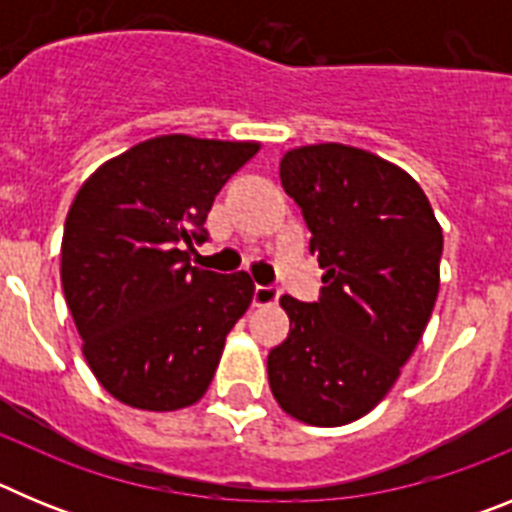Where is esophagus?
Wrapping results in <instances>:
<instances>
[{
    "label": "esophagus",
    "mask_w": 512,
    "mask_h": 512,
    "mask_svg": "<svg viewBox=\"0 0 512 512\" xmlns=\"http://www.w3.org/2000/svg\"><path fill=\"white\" fill-rule=\"evenodd\" d=\"M279 300V289L274 287H256L253 289V305L261 307V305H274Z\"/></svg>",
    "instance_id": "1"
}]
</instances>
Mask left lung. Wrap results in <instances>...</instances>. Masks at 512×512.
Returning a JSON list of instances; mask_svg holds the SVG:
<instances>
[{"label": "left lung", "mask_w": 512, "mask_h": 512, "mask_svg": "<svg viewBox=\"0 0 512 512\" xmlns=\"http://www.w3.org/2000/svg\"><path fill=\"white\" fill-rule=\"evenodd\" d=\"M279 179L325 274L318 302L279 300L289 333L269 351V387L295 420L336 428L377 408L423 338L443 230L413 176L361 148H292Z\"/></svg>", "instance_id": "8db88e82"}]
</instances>
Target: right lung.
Segmentation results:
<instances>
[{"instance_id":"1","label":"right lung","mask_w":512,"mask_h":512,"mask_svg":"<svg viewBox=\"0 0 512 512\" xmlns=\"http://www.w3.org/2000/svg\"><path fill=\"white\" fill-rule=\"evenodd\" d=\"M256 140L158 135L104 161L76 192L61 284L81 354L115 400L171 413L202 400L225 338L253 300L246 271L189 264L215 194Z\"/></svg>"}]
</instances>
